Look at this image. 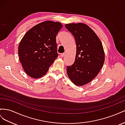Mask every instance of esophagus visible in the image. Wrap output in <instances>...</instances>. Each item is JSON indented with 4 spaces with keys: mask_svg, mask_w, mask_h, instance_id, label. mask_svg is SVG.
<instances>
[{
    "mask_svg": "<svg viewBox=\"0 0 125 125\" xmlns=\"http://www.w3.org/2000/svg\"><path fill=\"white\" fill-rule=\"evenodd\" d=\"M64 55H65L64 53H61V54H60V56H61V57H63Z\"/></svg>",
    "mask_w": 125,
    "mask_h": 125,
    "instance_id": "obj_1",
    "label": "esophagus"
}]
</instances>
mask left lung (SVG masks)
I'll use <instances>...</instances> for the list:
<instances>
[{
  "mask_svg": "<svg viewBox=\"0 0 125 125\" xmlns=\"http://www.w3.org/2000/svg\"><path fill=\"white\" fill-rule=\"evenodd\" d=\"M65 26L76 45L75 60L67 66V74L74 84L82 86L93 80L101 70L105 60L104 49L100 39L87 25L69 23Z\"/></svg>",
  "mask_w": 125,
  "mask_h": 125,
  "instance_id": "8db88e82",
  "label": "left lung"
}]
</instances>
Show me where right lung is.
<instances>
[{
	"label": "right lung",
	"instance_id": "1",
	"mask_svg": "<svg viewBox=\"0 0 125 125\" xmlns=\"http://www.w3.org/2000/svg\"><path fill=\"white\" fill-rule=\"evenodd\" d=\"M62 28L61 23L45 21L25 34L19 45L18 54L28 75L38 78L47 73L58 56L56 36Z\"/></svg>",
	"mask_w": 125,
	"mask_h": 125
}]
</instances>
